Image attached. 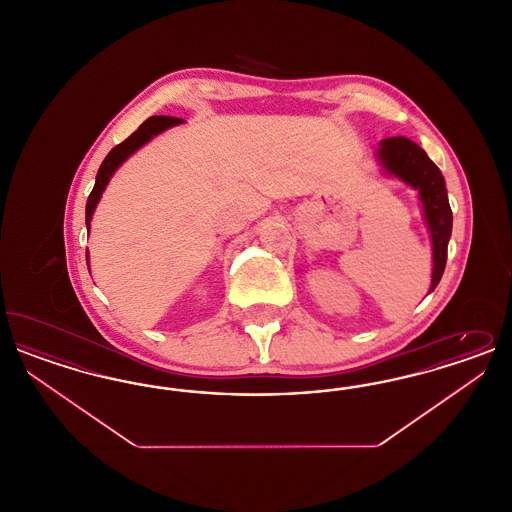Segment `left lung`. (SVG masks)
Instances as JSON below:
<instances>
[{
	"mask_svg": "<svg viewBox=\"0 0 512 512\" xmlns=\"http://www.w3.org/2000/svg\"><path fill=\"white\" fill-rule=\"evenodd\" d=\"M376 157L386 174L405 182L418 192L422 203V215L426 220L430 240H432V284L430 292L443 276L447 263V244L453 230V213L447 199V188L443 174L436 163L426 155V151L416 146L405 136L386 138L376 149Z\"/></svg>",
	"mask_w": 512,
	"mask_h": 512,
	"instance_id": "left-lung-1",
	"label": "left lung"
}]
</instances>
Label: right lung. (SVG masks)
Segmentation results:
<instances>
[{
  "mask_svg": "<svg viewBox=\"0 0 512 512\" xmlns=\"http://www.w3.org/2000/svg\"><path fill=\"white\" fill-rule=\"evenodd\" d=\"M182 122H184L182 119H176V117H149L146 122L140 124V128L132 136H128L122 144L113 147L107 153V157L103 159V163L99 167L98 176H96V186H94L92 194L88 197V203H86V228H88V232H90V222H92L94 211L98 207L99 199H101V195L105 192L111 176L117 172L122 163L130 155H134L140 147H144L147 142H151L155 136H159L161 132L169 130L172 126H178ZM86 261L90 263L88 251H86ZM88 270H90V265H88Z\"/></svg>",
  "mask_w": 512,
  "mask_h": 512,
  "instance_id": "right-lung-1",
  "label": "right lung"
}]
</instances>
